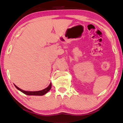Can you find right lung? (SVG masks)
Here are the masks:
<instances>
[{"mask_svg":"<svg viewBox=\"0 0 123 123\" xmlns=\"http://www.w3.org/2000/svg\"><path fill=\"white\" fill-rule=\"evenodd\" d=\"M14 86H15L17 89H18L19 91H21L22 93H24L25 94H26L28 95H44L45 94H46L48 92L50 91V89H51V83L50 84L49 86L47 87L46 88L43 89V90L39 91H25L22 90V89H21L19 88H18V87L17 86H16L15 85H14Z\"/></svg>","mask_w":123,"mask_h":123,"instance_id":"right-lung-1","label":"right lung"}]
</instances>
